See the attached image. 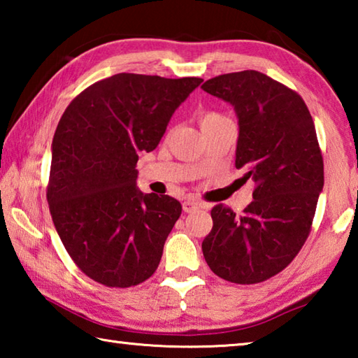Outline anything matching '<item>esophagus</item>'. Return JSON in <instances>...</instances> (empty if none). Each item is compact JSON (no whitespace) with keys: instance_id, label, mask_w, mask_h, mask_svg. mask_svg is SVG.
Returning <instances> with one entry per match:
<instances>
[{"instance_id":"obj_1","label":"esophagus","mask_w":358,"mask_h":358,"mask_svg":"<svg viewBox=\"0 0 358 358\" xmlns=\"http://www.w3.org/2000/svg\"><path fill=\"white\" fill-rule=\"evenodd\" d=\"M201 207V203H199L197 201H194V199H186V201L183 202V211H186V213H189V211L196 210Z\"/></svg>"}]
</instances>
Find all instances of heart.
<instances>
[{"label":"heart","instance_id":"heart-1","mask_svg":"<svg viewBox=\"0 0 358 358\" xmlns=\"http://www.w3.org/2000/svg\"><path fill=\"white\" fill-rule=\"evenodd\" d=\"M227 121H230V120L227 117H224L222 113L205 112V113H202V117H201V126H202V131H203V129L215 128V126H220L222 123H227Z\"/></svg>","mask_w":358,"mask_h":358}]
</instances>
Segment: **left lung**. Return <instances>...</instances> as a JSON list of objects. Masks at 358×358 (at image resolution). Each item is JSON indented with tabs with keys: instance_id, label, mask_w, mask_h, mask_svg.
I'll return each mask as SVG.
<instances>
[{
	"instance_id": "obj_1",
	"label": "left lung",
	"mask_w": 358,
	"mask_h": 358,
	"mask_svg": "<svg viewBox=\"0 0 358 358\" xmlns=\"http://www.w3.org/2000/svg\"><path fill=\"white\" fill-rule=\"evenodd\" d=\"M203 92L234 106L238 118L235 167L254 181V201L237 216L216 205L203 257L222 280L256 284L292 262L310 235L324 161L305 101L259 71L222 74Z\"/></svg>"
}]
</instances>
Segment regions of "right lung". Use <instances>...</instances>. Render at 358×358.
<instances>
[{"label": "right lung", "mask_w": 358, "mask_h": 358, "mask_svg": "<svg viewBox=\"0 0 358 358\" xmlns=\"http://www.w3.org/2000/svg\"><path fill=\"white\" fill-rule=\"evenodd\" d=\"M202 82L121 72L90 85L64 110L47 201L66 251L92 280L131 287L156 271L181 205L138 191L136 164Z\"/></svg>", "instance_id": "right-lung-1"}]
</instances>
